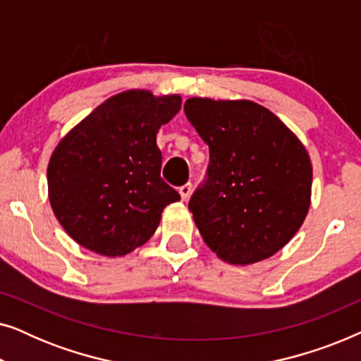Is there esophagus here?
<instances>
[{
    "label": "esophagus",
    "instance_id": "1",
    "mask_svg": "<svg viewBox=\"0 0 361 361\" xmlns=\"http://www.w3.org/2000/svg\"><path fill=\"white\" fill-rule=\"evenodd\" d=\"M179 194H180V199L182 200H189V197H190V194H192V184H185V185H182L180 189H179Z\"/></svg>",
    "mask_w": 361,
    "mask_h": 361
}]
</instances>
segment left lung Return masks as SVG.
Listing matches in <instances>:
<instances>
[{"mask_svg": "<svg viewBox=\"0 0 361 361\" xmlns=\"http://www.w3.org/2000/svg\"><path fill=\"white\" fill-rule=\"evenodd\" d=\"M184 111L210 151L209 179L189 202L202 238L225 263L271 258L310 207L312 162L302 141L251 100L192 97Z\"/></svg>", "mask_w": 361, "mask_h": 361, "instance_id": "8db88e82", "label": "left lung"}]
</instances>
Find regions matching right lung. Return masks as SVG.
Here are the masks:
<instances>
[{
    "instance_id": "add662e5",
    "label": "right lung",
    "mask_w": 361,
    "mask_h": 361,
    "mask_svg": "<svg viewBox=\"0 0 361 361\" xmlns=\"http://www.w3.org/2000/svg\"><path fill=\"white\" fill-rule=\"evenodd\" d=\"M182 106L180 95L145 88L116 93L59 141L47 164L52 212L68 236L116 258L154 235L180 195L161 179L159 128Z\"/></svg>"
}]
</instances>
